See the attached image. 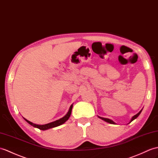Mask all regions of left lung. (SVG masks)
<instances>
[{"instance_id":"left-lung-1","label":"left lung","mask_w":158,"mask_h":158,"mask_svg":"<svg viewBox=\"0 0 158 158\" xmlns=\"http://www.w3.org/2000/svg\"><path fill=\"white\" fill-rule=\"evenodd\" d=\"M141 111H142V110H141L140 112H139V113H137L136 115H135V116H133V117H132V118H131V121H130V123H131V122H132V121H133V120H135V118H137V117L139 116V114H141ZM98 117H99V118H101V119H102V120H103L106 121V122H107V123H110V124H115V123H114V121H113V120H110V119H109V118H103V117H100V116H98Z\"/></svg>"}]
</instances>
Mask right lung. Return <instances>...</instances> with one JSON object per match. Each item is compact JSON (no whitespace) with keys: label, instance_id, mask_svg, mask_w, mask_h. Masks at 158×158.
Listing matches in <instances>:
<instances>
[{"label":"right lung","instance_id":"add662e5","mask_svg":"<svg viewBox=\"0 0 158 158\" xmlns=\"http://www.w3.org/2000/svg\"><path fill=\"white\" fill-rule=\"evenodd\" d=\"M72 108H73V104L70 106V108H69V112H67V114H66L64 117H62V118H60L59 120H57L56 121H54V122H52V123H48V124H42V125H39V124H34V123H32L31 122L27 120V119H25L24 118H23L25 120V121H27V122L29 124H31V126H33L34 127H35V128H38V129H40V130L44 131V130L51 129V128H54V127H58V126H59V125H61V124L64 123L66 121H67L69 118V117H70L71 114V111H72Z\"/></svg>","mask_w":158,"mask_h":158}]
</instances>
